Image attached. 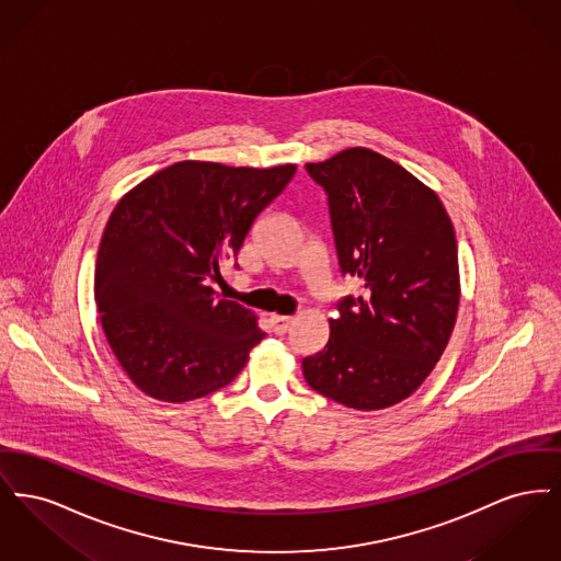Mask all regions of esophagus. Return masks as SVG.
<instances>
[{"label": "esophagus", "instance_id": "34e87169", "mask_svg": "<svg viewBox=\"0 0 561 561\" xmlns=\"http://www.w3.org/2000/svg\"><path fill=\"white\" fill-rule=\"evenodd\" d=\"M271 325H273V332L275 334H286L293 325V318L288 316H271Z\"/></svg>", "mask_w": 561, "mask_h": 561}]
</instances>
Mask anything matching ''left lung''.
<instances>
[{
  "label": "left lung",
  "mask_w": 561,
  "mask_h": 561,
  "mask_svg": "<svg viewBox=\"0 0 561 561\" xmlns=\"http://www.w3.org/2000/svg\"><path fill=\"white\" fill-rule=\"evenodd\" d=\"M328 193L343 275L330 339L302 359L311 389L355 410L410 398L450 341L460 300L454 227L435 191L366 147L305 165Z\"/></svg>",
  "instance_id": "left-lung-1"
}]
</instances>
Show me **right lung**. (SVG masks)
I'll return each instance as SVG.
<instances>
[{"mask_svg":"<svg viewBox=\"0 0 561 561\" xmlns=\"http://www.w3.org/2000/svg\"><path fill=\"white\" fill-rule=\"evenodd\" d=\"M294 172V163L259 170L179 161L128 191L108 216L94 300L108 347L149 398L210 396L265 339L256 316L218 298L213 284Z\"/></svg>","mask_w":561,"mask_h":561,"instance_id":"1","label":"right lung"}]
</instances>
